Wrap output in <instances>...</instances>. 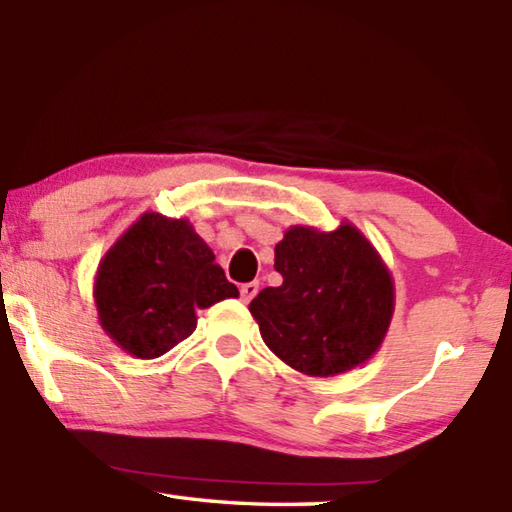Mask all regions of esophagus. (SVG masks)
<instances>
[{"label": "esophagus", "instance_id": "1", "mask_svg": "<svg viewBox=\"0 0 512 512\" xmlns=\"http://www.w3.org/2000/svg\"><path fill=\"white\" fill-rule=\"evenodd\" d=\"M241 300L244 302H250L253 300L255 296H257V291H259V284L257 282H246V284H241Z\"/></svg>", "mask_w": 512, "mask_h": 512}]
</instances>
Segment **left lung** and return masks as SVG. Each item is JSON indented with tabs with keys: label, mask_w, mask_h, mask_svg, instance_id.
<instances>
[{
	"label": "left lung",
	"mask_w": 512,
	"mask_h": 512,
	"mask_svg": "<svg viewBox=\"0 0 512 512\" xmlns=\"http://www.w3.org/2000/svg\"><path fill=\"white\" fill-rule=\"evenodd\" d=\"M280 287L250 302L275 357L309 377H334L366 363L395 311L393 275L363 232L291 225L275 246Z\"/></svg>",
	"instance_id": "left-lung-1"
}]
</instances>
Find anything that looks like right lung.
<instances>
[{"instance_id":"right-lung-1","label":"right lung","mask_w":512,"mask_h":512,"mask_svg":"<svg viewBox=\"0 0 512 512\" xmlns=\"http://www.w3.org/2000/svg\"><path fill=\"white\" fill-rule=\"evenodd\" d=\"M237 296L194 225L158 212H144L94 275L103 332L137 359L162 357L194 332L196 309Z\"/></svg>"}]
</instances>
